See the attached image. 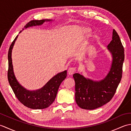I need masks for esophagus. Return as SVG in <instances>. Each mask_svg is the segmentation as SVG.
<instances>
[{"mask_svg":"<svg viewBox=\"0 0 131 131\" xmlns=\"http://www.w3.org/2000/svg\"><path fill=\"white\" fill-rule=\"evenodd\" d=\"M76 70H77V68L76 67L70 68L68 70V74L69 75H73L75 73V72L76 71Z\"/></svg>","mask_w":131,"mask_h":131,"instance_id":"34e87169","label":"esophagus"}]
</instances>
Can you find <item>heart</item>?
<instances>
[{"mask_svg": "<svg viewBox=\"0 0 131 131\" xmlns=\"http://www.w3.org/2000/svg\"><path fill=\"white\" fill-rule=\"evenodd\" d=\"M90 31V29H85V32L86 33H88Z\"/></svg>", "mask_w": 131, "mask_h": 131, "instance_id": "obj_1", "label": "heart"}]
</instances>
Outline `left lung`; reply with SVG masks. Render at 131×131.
Wrapping results in <instances>:
<instances>
[{
  "mask_svg": "<svg viewBox=\"0 0 131 131\" xmlns=\"http://www.w3.org/2000/svg\"><path fill=\"white\" fill-rule=\"evenodd\" d=\"M107 47L112 54L113 62L110 70L104 79L95 82L78 73L73 75L75 82V101L83 109L93 110L107 104L114 96L121 80L124 49L114 29L112 40Z\"/></svg>",
  "mask_w": 131,
  "mask_h": 131,
  "instance_id": "obj_1",
  "label": "left lung"
}]
</instances>
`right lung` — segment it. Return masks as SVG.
Wrapping results in <instances>:
<instances>
[{
    "label": "right lung",
    "instance_id": "obj_1",
    "mask_svg": "<svg viewBox=\"0 0 131 131\" xmlns=\"http://www.w3.org/2000/svg\"><path fill=\"white\" fill-rule=\"evenodd\" d=\"M46 21H49L50 20L34 19L29 22L25 26V27L27 28L32 26L40 25ZM21 32V31L19 32ZM17 37L18 35L12 41L8 51V70L7 73L8 82L17 98L25 106L32 109H43L48 107L54 101L61 83L67 76V71H64L57 74L40 90L35 91L26 90L17 81L13 70L11 54L13 46Z\"/></svg>",
    "mask_w": 131,
    "mask_h": 131
}]
</instances>
